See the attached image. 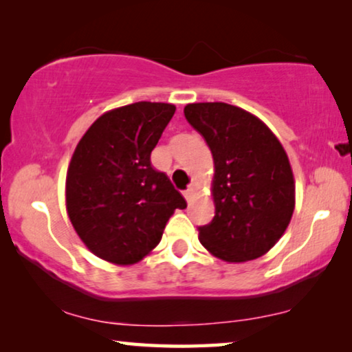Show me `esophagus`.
I'll return each instance as SVG.
<instances>
[{
  "label": "esophagus",
  "mask_w": 352,
  "mask_h": 352,
  "mask_svg": "<svg viewBox=\"0 0 352 352\" xmlns=\"http://www.w3.org/2000/svg\"><path fill=\"white\" fill-rule=\"evenodd\" d=\"M184 199L187 201H190L192 199H194V187H187V189L184 190Z\"/></svg>",
  "instance_id": "1"
}]
</instances>
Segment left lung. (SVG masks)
Here are the masks:
<instances>
[{"instance_id":"1","label":"left lung","mask_w":352,"mask_h":352,"mask_svg":"<svg viewBox=\"0 0 352 352\" xmlns=\"http://www.w3.org/2000/svg\"><path fill=\"white\" fill-rule=\"evenodd\" d=\"M186 120L214 162V218L200 226V243L228 263L267 253L295 210V179L282 144L247 110L224 102L187 104Z\"/></svg>"}]
</instances>
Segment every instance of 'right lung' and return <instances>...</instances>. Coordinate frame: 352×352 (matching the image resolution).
Here are the masks:
<instances>
[{
    "mask_svg": "<svg viewBox=\"0 0 352 352\" xmlns=\"http://www.w3.org/2000/svg\"><path fill=\"white\" fill-rule=\"evenodd\" d=\"M176 107L134 102L105 112L80 139L65 181L70 223L96 256L128 266L160 243L187 204L151 153Z\"/></svg>",
    "mask_w": 352,
    "mask_h": 352,
    "instance_id": "add662e5",
    "label": "right lung"
}]
</instances>
